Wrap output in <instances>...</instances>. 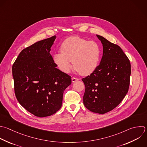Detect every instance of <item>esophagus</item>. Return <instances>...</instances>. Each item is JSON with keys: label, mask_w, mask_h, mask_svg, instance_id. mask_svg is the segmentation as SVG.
<instances>
[{"label": "esophagus", "mask_w": 147, "mask_h": 147, "mask_svg": "<svg viewBox=\"0 0 147 147\" xmlns=\"http://www.w3.org/2000/svg\"><path fill=\"white\" fill-rule=\"evenodd\" d=\"M79 79H78V78H74V77H73V78H72V82L74 83V82H76V81H78V80H79Z\"/></svg>", "instance_id": "1"}]
</instances>
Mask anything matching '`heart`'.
<instances>
[{
    "label": "heart",
    "instance_id": "b5f03b06",
    "mask_svg": "<svg viewBox=\"0 0 147 147\" xmlns=\"http://www.w3.org/2000/svg\"><path fill=\"white\" fill-rule=\"evenodd\" d=\"M100 48L95 41L79 37L66 39L60 46V52L53 55L57 67L65 73L69 72L72 60L74 68L82 75H88L97 68L100 59Z\"/></svg>",
    "mask_w": 147,
    "mask_h": 147
}]
</instances>
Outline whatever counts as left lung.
<instances>
[{"label": "left lung", "mask_w": 147, "mask_h": 147, "mask_svg": "<svg viewBox=\"0 0 147 147\" xmlns=\"http://www.w3.org/2000/svg\"><path fill=\"white\" fill-rule=\"evenodd\" d=\"M96 36L102 44L103 56L95 71L82 79L83 103L90 111L103 114L116 107L126 95L131 69L129 59L118 45Z\"/></svg>", "instance_id": "8db88e82"}]
</instances>
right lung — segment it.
Returning <instances> with one entry per match:
<instances>
[{
    "instance_id": "right-lung-1",
    "label": "right lung",
    "mask_w": 147,
    "mask_h": 147,
    "mask_svg": "<svg viewBox=\"0 0 147 147\" xmlns=\"http://www.w3.org/2000/svg\"><path fill=\"white\" fill-rule=\"evenodd\" d=\"M56 36L23 49L12 67L14 91L19 103L35 116L44 117L61 107L71 77L56 68L49 52Z\"/></svg>"
}]
</instances>
